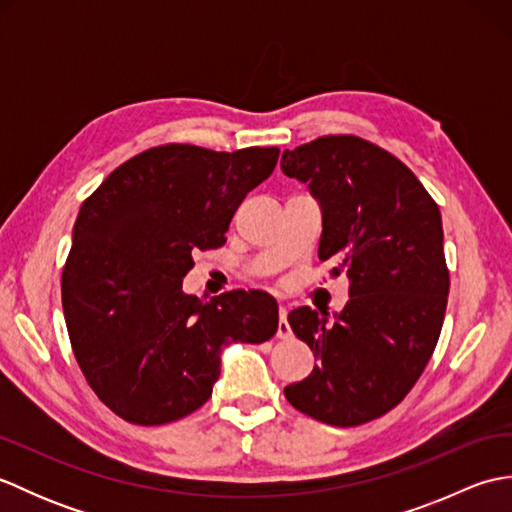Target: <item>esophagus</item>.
I'll list each match as a JSON object with an SVG mask.
<instances>
[{
  "label": "esophagus",
  "instance_id": "esophagus-1",
  "mask_svg": "<svg viewBox=\"0 0 512 512\" xmlns=\"http://www.w3.org/2000/svg\"><path fill=\"white\" fill-rule=\"evenodd\" d=\"M277 336H279V339H290V336H292V328H290V323H288V308L286 306L279 308Z\"/></svg>",
  "mask_w": 512,
  "mask_h": 512
}]
</instances>
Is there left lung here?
<instances>
[{"label":"left lung","mask_w":512,"mask_h":512,"mask_svg":"<svg viewBox=\"0 0 512 512\" xmlns=\"http://www.w3.org/2000/svg\"><path fill=\"white\" fill-rule=\"evenodd\" d=\"M281 171L317 198L319 259L350 279L332 321L308 306L288 314L319 365L284 394L314 420L356 427L394 409L436 350L449 297L442 215L411 169L358 136L286 149Z\"/></svg>","instance_id":"8db88e82"}]
</instances>
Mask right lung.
Wrapping results in <instances>:
<instances>
[{"label":"right lung","instance_id":"right-lung-1","mask_svg":"<svg viewBox=\"0 0 512 512\" xmlns=\"http://www.w3.org/2000/svg\"><path fill=\"white\" fill-rule=\"evenodd\" d=\"M277 147L226 154L147 149L114 169L74 222L61 277L70 343L94 394L127 422L167 424L211 398L228 343H264L279 325L264 290L184 295L193 250L217 248Z\"/></svg>","mask_w":512,"mask_h":512}]
</instances>
